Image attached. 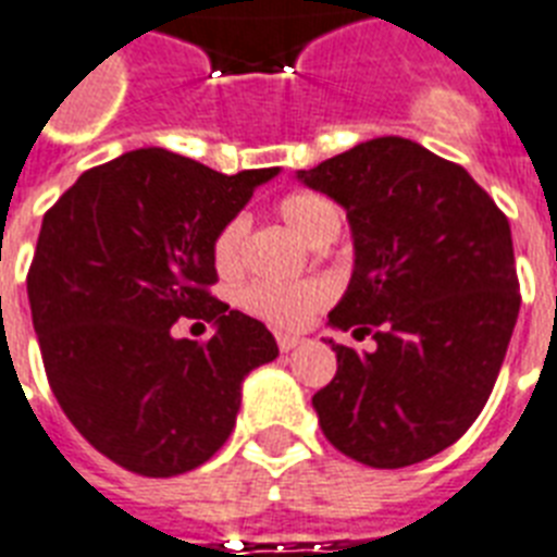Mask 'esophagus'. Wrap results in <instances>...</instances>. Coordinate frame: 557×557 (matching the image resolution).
Here are the masks:
<instances>
[{"instance_id": "obj_1", "label": "esophagus", "mask_w": 557, "mask_h": 557, "mask_svg": "<svg viewBox=\"0 0 557 557\" xmlns=\"http://www.w3.org/2000/svg\"><path fill=\"white\" fill-rule=\"evenodd\" d=\"M275 342H278V350H282V354H287V350L296 348L301 339L299 336H290V333H278V336H275Z\"/></svg>"}]
</instances>
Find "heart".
I'll return each mask as SVG.
<instances>
[{
  "label": "heart",
  "instance_id": "obj_1",
  "mask_svg": "<svg viewBox=\"0 0 557 557\" xmlns=\"http://www.w3.org/2000/svg\"><path fill=\"white\" fill-rule=\"evenodd\" d=\"M278 215L293 233L301 235L307 244L327 242L339 233V209L319 193H293L278 201ZM250 233V218L233 215L218 226L212 238V264L218 273H235L242 267L244 244ZM333 287L324 278H305V282H247L235 290V305L258 322L270 324L275 331H299L313 319L322 307L331 305Z\"/></svg>",
  "mask_w": 557,
  "mask_h": 557
}]
</instances>
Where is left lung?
<instances>
[{
  "instance_id": "8db88e82",
  "label": "left lung",
  "mask_w": 557,
  "mask_h": 557,
  "mask_svg": "<svg viewBox=\"0 0 557 557\" xmlns=\"http://www.w3.org/2000/svg\"><path fill=\"white\" fill-rule=\"evenodd\" d=\"M348 209L356 267L327 322L373 336L336 350L313 394L324 437L371 469L429 460L469 431L495 388L520 310L511 230L462 166L376 137L299 172Z\"/></svg>"
}]
</instances>
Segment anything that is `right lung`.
<instances>
[{
    "instance_id": "right-lung-1",
    "label": "right lung",
    "mask_w": 557,
    "mask_h": 557,
    "mask_svg": "<svg viewBox=\"0 0 557 557\" xmlns=\"http://www.w3.org/2000/svg\"><path fill=\"white\" fill-rule=\"evenodd\" d=\"M278 169L221 175L166 149L88 169L42 218L28 301L48 385L120 469L175 478L233 434L242 382L278 356L264 324L212 296V238ZM212 321L175 341L177 318Z\"/></svg>"
}]
</instances>
